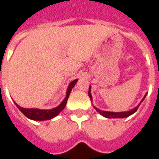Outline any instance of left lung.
<instances>
[{
  "instance_id": "8db88e82",
  "label": "left lung",
  "mask_w": 159,
  "mask_h": 159,
  "mask_svg": "<svg viewBox=\"0 0 159 159\" xmlns=\"http://www.w3.org/2000/svg\"><path fill=\"white\" fill-rule=\"evenodd\" d=\"M89 98H90L91 102H92V95H91V86H89ZM145 96H146V94L144 96V98L142 99L141 102L139 103V105L136 106L134 108H132L131 110H128V111H125V112H109V111H103V110H101V109H99L97 108L96 107L93 106L95 107V109L97 112H98L99 114H101V115H102L103 117H106V118H108V119H114V118H126V117H128L130 115H132L133 114H134L137 109L139 108V105L141 104V102L145 100Z\"/></svg>"
}]
</instances>
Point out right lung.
I'll use <instances>...</instances> for the list:
<instances>
[{"instance_id": "1", "label": "right lung", "mask_w": 159, "mask_h": 159, "mask_svg": "<svg viewBox=\"0 0 159 159\" xmlns=\"http://www.w3.org/2000/svg\"><path fill=\"white\" fill-rule=\"evenodd\" d=\"M78 81V79L74 80L70 83L66 91V96L64 99V101L56 107L52 108V109H39V108H24L22 107L19 106L17 103L14 102L15 105L17 106V107L20 110L22 114L25 115V117H27L30 120H38V121H42V120H48L51 119L56 117L57 115H58V114L60 113L61 111L64 109L65 106H66V103L68 101L69 96L71 92L73 87L76 85V82Z\"/></svg>"}]
</instances>
